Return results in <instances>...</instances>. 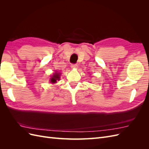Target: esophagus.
<instances>
[{"label":"esophagus","mask_w":149,"mask_h":149,"mask_svg":"<svg viewBox=\"0 0 149 149\" xmlns=\"http://www.w3.org/2000/svg\"><path fill=\"white\" fill-rule=\"evenodd\" d=\"M71 68H78V65L76 64H72L71 65Z\"/></svg>","instance_id":"obj_1"}]
</instances>
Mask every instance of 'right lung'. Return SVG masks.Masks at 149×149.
I'll return each instance as SVG.
<instances>
[{
	"label": "right lung",
	"instance_id": "obj_1",
	"mask_svg": "<svg viewBox=\"0 0 149 149\" xmlns=\"http://www.w3.org/2000/svg\"><path fill=\"white\" fill-rule=\"evenodd\" d=\"M60 73H58V72L56 71L55 73H54V74L52 76V77L49 79V81H50V83H56L57 82V81H59L60 79Z\"/></svg>",
	"mask_w": 149,
	"mask_h": 149
}]
</instances>
